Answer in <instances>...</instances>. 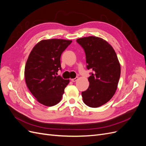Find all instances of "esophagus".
<instances>
[{"mask_svg":"<svg viewBox=\"0 0 146 146\" xmlns=\"http://www.w3.org/2000/svg\"><path fill=\"white\" fill-rule=\"evenodd\" d=\"M78 77H76V78H72V79H71V81L73 82H76V81L78 80Z\"/></svg>","mask_w":146,"mask_h":146,"instance_id":"obj_1","label":"esophagus"}]
</instances>
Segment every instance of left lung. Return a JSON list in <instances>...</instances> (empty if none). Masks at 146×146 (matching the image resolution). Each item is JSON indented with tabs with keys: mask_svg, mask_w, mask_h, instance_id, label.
I'll return each mask as SVG.
<instances>
[{
	"mask_svg": "<svg viewBox=\"0 0 146 146\" xmlns=\"http://www.w3.org/2000/svg\"><path fill=\"white\" fill-rule=\"evenodd\" d=\"M77 42L85 50L86 68L91 69L88 78L90 86L82 92L83 102L98 108L111 99L117 90L121 76V66L112 46L102 38L88 36Z\"/></svg>",
	"mask_w": 146,
	"mask_h": 146,
	"instance_id": "obj_1",
	"label": "left lung"
}]
</instances>
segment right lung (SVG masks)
Masks as SVG:
<instances>
[{"label":"right lung","instance_id":"1","mask_svg":"<svg viewBox=\"0 0 146 146\" xmlns=\"http://www.w3.org/2000/svg\"><path fill=\"white\" fill-rule=\"evenodd\" d=\"M71 40L44 39L37 43L25 66V83L39 103L52 107L59 103L69 80L56 76L61 69L60 57Z\"/></svg>","mask_w":146,"mask_h":146}]
</instances>
